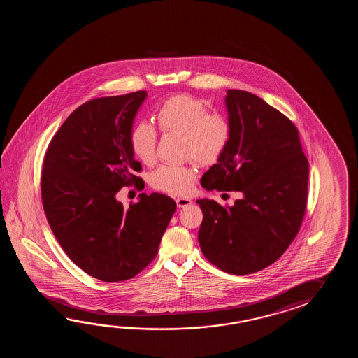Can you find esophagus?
Returning <instances> with one entry per match:
<instances>
[{"label": "esophagus", "mask_w": 358, "mask_h": 358, "mask_svg": "<svg viewBox=\"0 0 358 358\" xmlns=\"http://www.w3.org/2000/svg\"><path fill=\"white\" fill-rule=\"evenodd\" d=\"M176 205H178V207L182 208V207H187V206L192 205V201H190L189 198H176Z\"/></svg>", "instance_id": "esophagus-1"}]
</instances>
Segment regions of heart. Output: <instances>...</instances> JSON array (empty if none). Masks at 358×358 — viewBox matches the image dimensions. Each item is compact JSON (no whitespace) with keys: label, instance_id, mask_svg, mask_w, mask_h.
<instances>
[{"label":"heart","instance_id":"b5f03b06","mask_svg":"<svg viewBox=\"0 0 358 358\" xmlns=\"http://www.w3.org/2000/svg\"><path fill=\"white\" fill-rule=\"evenodd\" d=\"M164 133L182 136V151L201 165L210 166L220 160L231 139V125L227 116L208 113L203 99L190 94H176L166 99L156 113ZM130 150L138 160L151 164L156 156L157 133L148 122L134 125L130 133ZM197 178L192 165H161L152 171L150 182L155 189L170 194H187Z\"/></svg>","mask_w":358,"mask_h":358}]
</instances>
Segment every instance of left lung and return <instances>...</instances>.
I'll use <instances>...</instances> for the list:
<instances>
[{"label": "left lung", "instance_id": "1", "mask_svg": "<svg viewBox=\"0 0 358 358\" xmlns=\"http://www.w3.org/2000/svg\"><path fill=\"white\" fill-rule=\"evenodd\" d=\"M225 105L231 139L201 184L243 197L230 207L198 199L203 213L198 242L222 271L253 274L274 264L298 234L307 206L308 161L296 125L264 99L229 90Z\"/></svg>", "mask_w": 358, "mask_h": 358}]
</instances>
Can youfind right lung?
<instances>
[{"mask_svg": "<svg viewBox=\"0 0 358 358\" xmlns=\"http://www.w3.org/2000/svg\"><path fill=\"white\" fill-rule=\"evenodd\" d=\"M147 92L94 99L78 107L47 148L42 203L51 230L76 266L102 282L134 278L157 256L176 213L174 199L151 193L124 208L122 187L141 182L130 150L133 122Z\"/></svg>", "mask_w": 358, "mask_h": 358, "instance_id": "right-lung-1", "label": "right lung"}]
</instances>
